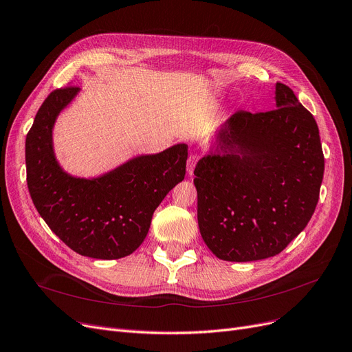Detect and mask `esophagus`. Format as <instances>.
<instances>
[{"instance_id":"1","label":"esophagus","mask_w":352,"mask_h":352,"mask_svg":"<svg viewBox=\"0 0 352 352\" xmlns=\"http://www.w3.org/2000/svg\"><path fill=\"white\" fill-rule=\"evenodd\" d=\"M198 160H199L198 154H190L189 159H188V175L193 173V168H195L196 163H198Z\"/></svg>"}]
</instances>
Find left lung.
I'll list each match as a JSON object with an SVG mask.
<instances>
[{
  "instance_id": "8db88e82",
  "label": "left lung",
  "mask_w": 352,
  "mask_h": 352,
  "mask_svg": "<svg viewBox=\"0 0 352 352\" xmlns=\"http://www.w3.org/2000/svg\"><path fill=\"white\" fill-rule=\"evenodd\" d=\"M274 100L267 112L235 111L195 167L199 231L225 261L282 252L319 199L325 160L316 121L283 83Z\"/></svg>"
}]
</instances>
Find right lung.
Instances as JSON below:
<instances>
[{
	"instance_id": "1",
	"label": "right lung",
	"mask_w": 352,
	"mask_h": 352,
	"mask_svg": "<svg viewBox=\"0 0 352 352\" xmlns=\"http://www.w3.org/2000/svg\"><path fill=\"white\" fill-rule=\"evenodd\" d=\"M79 92L56 89L37 111L25 138L27 186L40 217L69 248L98 260L122 258L142 245L154 210L185 179L188 144L140 154L95 177L70 175L56 157L53 129Z\"/></svg>"
}]
</instances>
